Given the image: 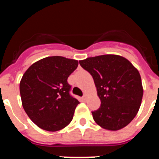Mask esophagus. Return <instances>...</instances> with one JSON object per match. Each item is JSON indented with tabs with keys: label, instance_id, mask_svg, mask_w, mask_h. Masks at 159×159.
<instances>
[{
	"label": "esophagus",
	"instance_id": "esophagus-1",
	"mask_svg": "<svg viewBox=\"0 0 159 159\" xmlns=\"http://www.w3.org/2000/svg\"><path fill=\"white\" fill-rule=\"evenodd\" d=\"M82 99H83V100H84V101H86V100H87V95H84V96L82 97Z\"/></svg>",
	"mask_w": 159,
	"mask_h": 159
}]
</instances>
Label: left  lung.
<instances>
[{"label":"left lung","mask_w":159,"mask_h":159,"mask_svg":"<svg viewBox=\"0 0 159 159\" xmlns=\"http://www.w3.org/2000/svg\"><path fill=\"white\" fill-rule=\"evenodd\" d=\"M93 77L100 107L92 111L101 127L118 130L128 125L139 110L143 90L141 76L131 63L117 55H102L80 60Z\"/></svg>","instance_id":"8db88e82"}]
</instances>
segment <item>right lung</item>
I'll list each match as a JSON object with an SVG mask.
<instances>
[{"label": "right lung", "instance_id": "add662e5", "mask_svg": "<svg viewBox=\"0 0 159 159\" xmlns=\"http://www.w3.org/2000/svg\"><path fill=\"white\" fill-rule=\"evenodd\" d=\"M78 61L63 57H46L31 65L20 83V93L25 112L36 126L57 131L72 120L80 103L70 94L67 78L78 67Z\"/></svg>", "mask_w": 159, "mask_h": 159}]
</instances>
